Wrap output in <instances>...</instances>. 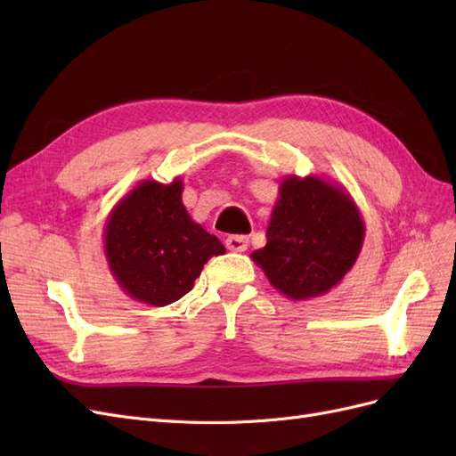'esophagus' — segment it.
<instances>
[{
	"label": "esophagus",
	"instance_id": "1",
	"mask_svg": "<svg viewBox=\"0 0 456 456\" xmlns=\"http://www.w3.org/2000/svg\"><path fill=\"white\" fill-rule=\"evenodd\" d=\"M226 247L233 253H243L249 247V238L247 236H230L226 240Z\"/></svg>",
	"mask_w": 456,
	"mask_h": 456
}]
</instances>
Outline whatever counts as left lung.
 Returning a JSON list of instances; mask_svg holds the SVG:
<instances>
[{"mask_svg":"<svg viewBox=\"0 0 456 456\" xmlns=\"http://www.w3.org/2000/svg\"><path fill=\"white\" fill-rule=\"evenodd\" d=\"M363 238L362 213L346 188L315 175H287L266 245L251 258L281 295L306 300L342 281L362 253Z\"/></svg>","mask_w":456,"mask_h":456,"instance_id":"left-lung-1","label":"left lung"}]
</instances>
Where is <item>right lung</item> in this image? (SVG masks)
Segmentation results:
<instances>
[{"mask_svg":"<svg viewBox=\"0 0 456 456\" xmlns=\"http://www.w3.org/2000/svg\"><path fill=\"white\" fill-rule=\"evenodd\" d=\"M183 181H141L110 211L104 255L131 298L167 306L183 298L211 256L224 255L216 236L194 223L183 203Z\"/></svg>","mask_w":456,"mask_h":456,"instance_id":"1","label":"right lung"}]
</instances>
